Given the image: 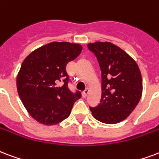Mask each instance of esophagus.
Instances as JSON below:
<instances>
[{"mask_svg": "<svg viewBox=\"0 0 159 159\" xmlns=\"http://www.w3.org/2000/svg\"><path fill=\"white\" fill-rule=\"evenodd\" d=\"M88 93H89V90H88V89H86V90L84 91V92H83V93H82V98H87V97H88Z\"/></svg>", "mask_w": 159, "mask_h": 159, "instance_id": "esophagus-1", "label": "esophagus"}]
</instances>
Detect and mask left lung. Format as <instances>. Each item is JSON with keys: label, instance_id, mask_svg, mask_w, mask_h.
Wrapping results in <instances>:
<instances>
[{"label": "left lung", "instance_id": "left-lung-1", "mask_svg": "<svg viewBox=\"0 0 159 159\" xmlns=\"http://www.w3.org/2000/svg\"><path fill=\"white\" fill-rule=\"evenodd\" d=\"M96 56L102 71L100 103L90 107L96 119L115 124L130 115L139 103L143 80L136 61L123 50L110 42L88 45Z\"/></svg>", "mask_w": 159, "mask_h": 159}]
</instances>
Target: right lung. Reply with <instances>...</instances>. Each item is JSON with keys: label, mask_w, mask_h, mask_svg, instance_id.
<instances>
[{"label": "right lung", "mask_w": 159, "mask_h": 159, "mask_svg": "<svg viewBox=\"0 0 159 159\" xmlns=\"http://www.w3.org/2000/svg\"><path fill=\"white\" fill-rule=\"evenodd\" d=\"M79 44L51 42L28 55L16 78L20 100L31 117L45 125H55L69 117L73 104L82 97L71 93L66 64L82 52ZM64 82L61 87L56 86Z\"/></svg>", "instance_id": "obj_1"}]
</instances>
